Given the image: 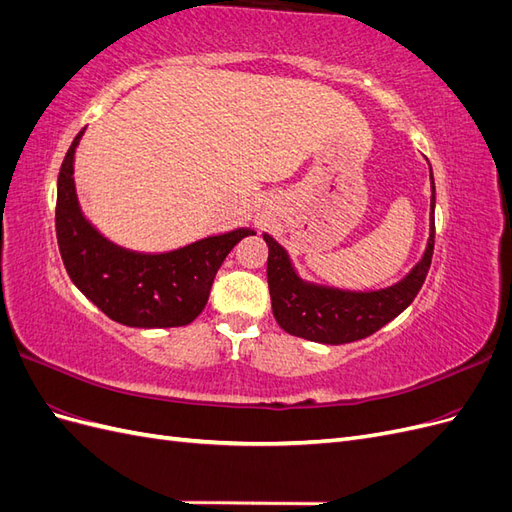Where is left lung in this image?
Masks as SVG:
<instances>
[{
	"mask_svg": "<svg viewBox=\"0 0 512 512\" xmlns=\"http://www.w3.org/2000/svg\"><path fill=\"white\" fill-rule=\"evenodd\" d=\"M433 207H436V185H433L431 175L429 239L423 258L416 262L404 280L367 292L342 290L303 280L292 267L288 252L265 232L262 239L269 247L267 282L277 324L294 337L339 346L376 333L386 322L397 318L414 301L431 265L433 237H436Z\"/></svg>",
	"mask_w": 512,
	"mask_h": 512,
	"instance_id": "1",
	"label": "left lung"
}]
</instances>
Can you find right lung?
<instances>
[{
    "label": "right lung",
    "instance_id": "right-lung-1",
    "mask_svg": "<svg viewBox=\"0 0 512 512\" xmlns=\"http://www.w3.org/2000/svg\"><path fill=\"white\" fill-rule=\"evenodd\" d=\"M74 136L57 177L55 230L72 284L98 309L126 327L168 329L190 324L203 312L224 258L252 228L211 235L179 250L147 254L108 241L79 205L74 185Z\"/></svg>",
    "mask_w": 512,
    "mask_h": 512
}]
</instances>
